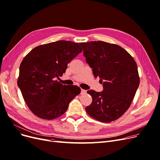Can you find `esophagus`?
<instances>
[{
    "label": "esophagus",
    "instance_id": "obj_1",
    "mask_svg": "<svg viewBox=\"0 0 160 160\" xmlns=\"http://www.w3.org/2000/svg\"><path fill=\"white\" fill-rule=\"evenodd\" d=\"M86 92H87L86 90L81 89V94H85V93H86Z\"/></svg>",
    "mask_w": 160,
    "mask_h": 160
}]
</instances>
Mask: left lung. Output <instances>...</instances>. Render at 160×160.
Returning a JSON list of instances; mask_svg holds the SVG:
<instances>
[{"instance_id":"left-lung-1","label":"left lung","mask_w":160,"mask_h":160,"mask_svg":"<svg viewBox=\"0 0 160 160\" xmlns=\"http://www.w3.org/2000/svg\"><path fill=\"white\" fill-rule=\"evenodd\" d=\"M87 63L95 78L103 84V91L87 92L92 102L86 110L101 122L118 119L129 108L139 86L137 65L133 57L121 46L102 41L81 42Z\"/></svg>"}]
</instances>
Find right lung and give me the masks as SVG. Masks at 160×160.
Masks as SVG:
<instances>
[{
	"instance_id": "right-lung-1",
	"label": "right lung",
	"mask_w": 160,
	"mask_h": 160,
	"mask_svg": "<svg viewBox=\"0 0 160 160\" xmlns=\"http://www.w3.org/2000/svg\"><path fill=\"white\" fill-rule=\"evenodd\" d=\"M82 52L78 43L59 40L37 46L26 55L19 67L18 85L34 115L57 118L80 93L78 86L63 85L55 78L63 76L68 63Z\"/></svg>"
}]
</instances>
